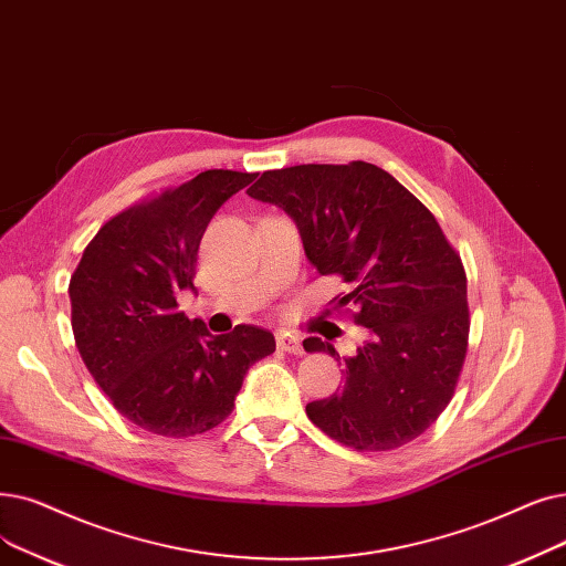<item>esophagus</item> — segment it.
I'll list each match as a JSON object with an SVG mask.
<instances>
[{"mask_svg":"<svg viewBox=\"0 0 566 566\" xmlns=\"http://www.w3.org/2000/svg\"><path fill=\"white\" fill-rule=\"evenodd\" d=\"M277 347L282 352H286V354H293V356H303L305 354L301 339L289 335V333H277Z\"/></svg>","mask_w":566,"mask_h":566,"instance_id":"34e87169","label":"esophagus"}]
</instances>
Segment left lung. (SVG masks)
<instances>
[{"mask_svg":"<svg viewBox=\"0 0 566 566\" xmlns=\"http://www.w3.org/2000/svg\"><path fill=\"white\" fill-rule=\"evenodd\" d=\"M296 222L310 263L339 275L367 339L342 356L344 386L305 407L310 421L356 451H390L423 434L447 409L470 337L467 275L434 214L367 161L301 164L248 189ZM305 352L331 342L307 337Z\"/></svg>","mask_w":566,"mask_h":566,"instance_id":"1","label":"left lung"}]
</instances>
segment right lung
<instances>
[{"label":"right lung","mask_w":566,"mask_h":566,"mask_svg":"<svg viewBox=\"0 0 566 566\" xmlns=\"http://www.w3.org/2000/svg\"><path fill=\"white\" fill-rule=\"evenodd\" d=\"M256 174L212 168L127 208L99 229L71 275V328L94 381L134 426L161 437L212 430L233 411L250 367L275 352L259 326L210 335L178 310L193 291L214 212Z\"/></svg>","instance_id":"1"}]
</instances>
